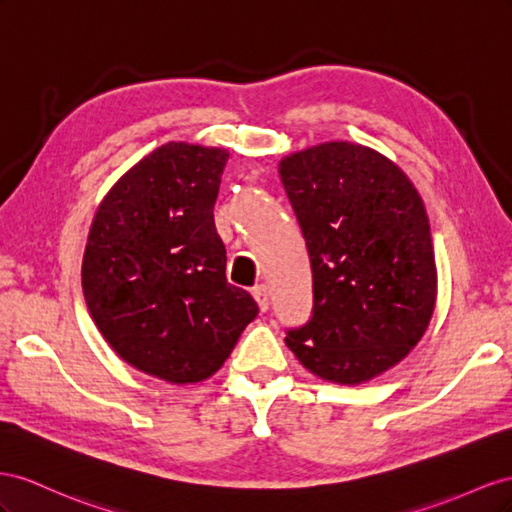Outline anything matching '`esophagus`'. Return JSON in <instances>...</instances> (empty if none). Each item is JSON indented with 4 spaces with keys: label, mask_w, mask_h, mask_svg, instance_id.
<instances>
[{
    "label": "esophagus",
    "mask_w": 512,
    "mask_h": 512,
    "mask_svg": "<svg viewBox=\"0 0 512 512\" xmlns=\"http://www.w3.org/2000/svg\"><path fill=\"white\" fill-rule=\"evenodd\" d=\"M251 294H253V298L257 300L261 313H266V311H268V306H270V294H268V287H266V285H255Z\"/></svg>",
    "instance_id": "esophagus-1"
}]
</instances>
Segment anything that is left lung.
I'll return each instance as SVG.
<instances>
[{"label":"left lung","instance_id":"1","mask_svg":"<svg viewBox=\"0 0 512 512\" xmlns=\"http://www.w3.org/2000/svg\"><path fill=\"white\" fill-rule=\"evenodd\" d=\"M279 173L313 270L311 319L285 343L321 379L367 382L410 354L435 309L425 203L392 160L358 143L289 154Z\"/></svg>","mask_w":512,"mask_h":512}]
</instances>
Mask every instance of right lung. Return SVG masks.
<instances>
[{
    "mask_svg": "<svg viewBox=\"0 0 512 512\" xmlns=\"http://www.w3.org/2000/svg\"><path fill=\"white\" fill-rule=\"evenodd\" d=\"M229 152L171 141L126 171L98 206L81 283L113 352L169 384L208 379L259 306L227 283L214 203Z\"/></svg>",
    "mask_w": 512,
    "mask_h": 512,
    "instance_id": "right-lung-1",
    "label": "right lung"
}]
</instances>
